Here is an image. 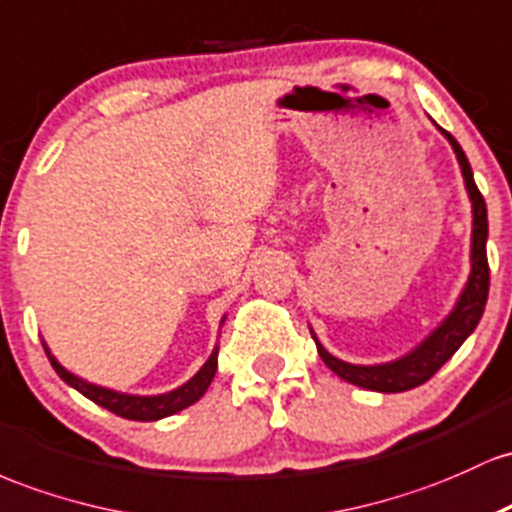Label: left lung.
Here are the masks:
<instances>
[{
  "label": "left lung",
  "instance_id": "1",
  "mask_svg": "<svg viewBox=\"0 0 512 512\" xmlns=\"http://www.w3.org/2000/svg\"><path fill=\"white\" fill-rule=\"evenodd\" d=\"M435 125V123H433ZM438 128V125H435ZM442 137L450 142L452 152H455L459 171H462L464 188H467L469 203H472V246H469V271L467 283H464L462 292H459L455 307L447 312V317L435 326L433 331L416 343L409 353L399 355V358L389 360V363H375V365H355L346 363V360L336 358L329 350L319 343L317 333L309 326L317 350L329 370L336 372L341 380H346L355 387L370 389V392L382 394H396V392H409V389L418 387V384L428 382L435 372L440 370L457 348L472 336L476 324H479L481 314H484L486 297H488V261H486V239H488V217H486V203L481 198L479 188L474 183L472 166H469L467 154L462 152L459 142L447 130H442Z\"/></svg>",
  "mask_w": 512,
  "mask_h": 512
}]
</instances>
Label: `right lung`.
Segmentation results:
<instances>
[{
	"mask_svg": "<svg viewBox=\"0 0 512 512\" xmlns=\"http://www.w3.org/2000/svg\"><path fill=\"white\" fill-rule=\"evenodd\" d=\"M227 314L222 317L220 326L225 324ZM45 353H48L50 365L55 367V372L60 375V380H65L72 389H77L79 394H84L86 399H91L94 404L103 406V409L113 411L120 418H128V421H159V418L174 416L188 406L195 404L205 392H208L212 377L217 372V353H220V346L212 348L210 358L205 360V365L200 367L198 372L191 377L188 382H183L181 387L171 389V392L164 394H128V392H118V389L111 387H101V384H94L84 377L74 375V372L67 370L65 365H60V360L55 358L53 350L48 348V343L43 341Z\"/></svg>",
	"mask_w": 512,
	"mask_h": 512,
	"instance_id": "obj_1",
	"label": "right lung"
}]
</instances>
